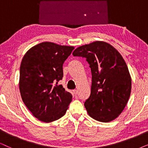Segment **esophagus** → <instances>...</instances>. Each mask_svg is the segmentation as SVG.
Segmentation results:
<instances>
[{
    "instance_id": "obj_1",
    "label": "esophagus",
    "mask_w": 148,
    "mask_h": 148,
    "mask_svg": "<svg viewBox=\"0 0 148 148\" xmlns=\"http://www.w3.org/2000/svg\"><path fill=\"white\" fill-rule=\"evenodd\" d=\"M73 94H75V95H77L78 94V90H73Z\"/></svg>"
}]
</instances>
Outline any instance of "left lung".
Here are the masks:
<instances>
[{"mask_svg":"<svg viewBox=\"0 0 148 148\" xmlns=\"http://www.w3.org/2000/svg\"><path fill=\"white\" fill-rule=\"evenodd\" d=\"M73 55L86 58L91 68V94L84 103L88 114L102 123L114 120L124 110L131 92V75L124 58L103 41L79 46Z\"/></svg>","mask_w":148,"mask_h":148,"instance_id":"left-lung-1","label":"left lung"}]
</instances>
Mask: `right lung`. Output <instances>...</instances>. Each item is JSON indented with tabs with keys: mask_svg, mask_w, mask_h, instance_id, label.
<instances>
[{
	"mask_svg": "<svg viewBox=\"0 0 148 148\" xmlns=\"http://www.w3.org/2000/svg\"><path fill=\"white\" fill-rule=\"evenodd\" d=\"M74 48L44 42L28 50L22 58L19 81L22 100L42 122L61 118L71 102V94L58 82L63 77L62 64Z\"/></svg>",
	"mask_w": 148,
	"mask_h": 148,
	"instance_id": "1",
	"label": "right lung"
}]
</instances>
